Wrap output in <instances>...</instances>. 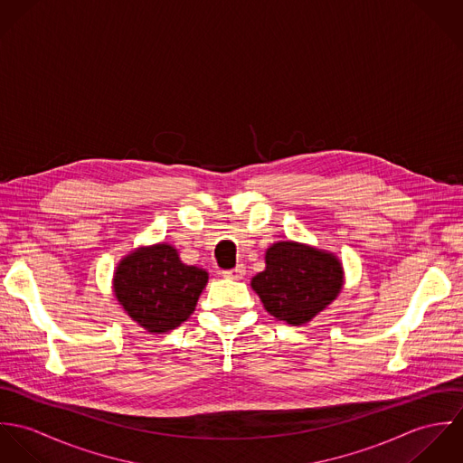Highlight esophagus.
Here are the masks:
<instances>
[{
    "label": "esophagus",
    "instance_id": "1",
    "mask_svg": "<svg viewBox=\"0 0 463 463\" xmlns=\"http://www.w3.org/2000/svg\"><path fill=\"white\" fill-rule=\"evenodd\" d=\"M246 274V267L244 265H237L233 269H228V270H222V276L228 278V279H242Z\"/></svg>",
    "mask_w": 463,
    "mask_h": 463
}]
</instances>
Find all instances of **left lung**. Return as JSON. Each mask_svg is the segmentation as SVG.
I'll list each match as a JSON object with an SVG mask.
<instances>
[{"label":"left lung","instance_id":"1","mask_svg":"<svg viewBox=\"0 0 463 463\" xmlns=\"http://www.w3.org/2000/svg\"><path fill=\"white\" fill-rule=\"evenodd\" d=\"M344 270L328 251L283 241L265 251V269L251 279L264 308L292 326L310 323L340 294Z\"/></svg>","mask_w":463,"mask_h":463}]
</instances>
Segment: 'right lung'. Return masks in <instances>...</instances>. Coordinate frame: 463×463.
Returning <instances> with one entry per match:
<instances>
[{
	"label": "right lung",
	"instance_id": "obj_1",
	"mask_svg": "<svg viewBox=\"0 0 463 463\" xmlns=\"http://www.w3.org/2000/svg\"><path fill=\"white\" fill-rule=\"evenodd\" d=\"M208 272L185 265L169 244L138 248L114 272V292L125 312L149 333L178 328L191 317Z\"/></svg>",
	"mask_w": 463,
	"mask_h": 463
}]
</instances>
